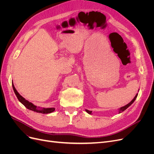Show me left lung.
Here are the masks:
<instances>
[{"instance_id":"8db88e82","label":"left lung","mask_w":154,"mask_h":154,"mask_svg":"<svg viewBox=\"0 0 154 154\" xmlns=\"http://www.w3.org/2000/svg\"><path fill=\"white\" fill-rule=\"evenodd\" d=\"M137 95H138V94H137L136 96H135V97H134V99L130 102L129 103H128L127 105H125L124 106H122V107H121V108H119V113H122V112H123L124 110H125L126 109H127L128 107H129L130 105H131L133 103H134V101L136 100V97H137ZM86 110V112H87L88 113V114H91V113H92V111H91V110Z\"/></svg>"}]
</instances>
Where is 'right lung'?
Here are the masks:
<instances>
[{"mask_svg":"<svg viewBox=\"0 0 154 154\" xmlns=\"http://www.w3.org/2000/svg\"><path fill=\"white\" fill-rule=\"evenodd\" d=\"M13 91L15 92V94L17 96V98L22 104L24 105L27 109H29L30 110L36 112H38V113H42V114H49L53 112V111H54L55 109L54 108H40V107H37L36 105H33L31 102L28 101L26 100L24 97H23L19 93L17 92L16 90V88L14 86L13 83L12 84Z\"/></svg>","mask_w":154,"mask_h":154,"instance_id":"add662e5","label":"right lung"}]
</instances>
